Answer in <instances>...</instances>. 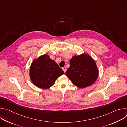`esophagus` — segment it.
I'll return each mask as SVG.
<instances>
[{
    "label": "esophagus",
    "mask_w": 127,
    "mask_h": 127,
    "mask_svg": "<svg viewBox=\"0 0 127 127\" xmlns=\"http://www.w3.org/2000/svg\"><path fill=\"white\" fill-rule=\"evenodd\" d=\"M62 69H63V70L64 71L65 73L66 71V67H64L62 68Z\"/></svg>",
    "instance_id": "esophagus-1"
}]
</instances>
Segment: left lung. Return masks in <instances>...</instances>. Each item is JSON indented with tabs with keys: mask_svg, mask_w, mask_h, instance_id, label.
<instances>
[{
	"mask_svg": "<svg viewBox=\"0 0 127 127\" xmlns=\"http://www.w3.org/2000/svg\"><path fill=\"white\" fill-rule=\"evenodd\" d=\"M99 71L95 60L87 53L73 56L66 75L72 83L80 88L93 84L98 78Z\"/></svg>",
	"mask_w": 127,
	"mask_h": 127,
	"instance_id": "obj_1",
	"label": "left lung"
}]
</instances>
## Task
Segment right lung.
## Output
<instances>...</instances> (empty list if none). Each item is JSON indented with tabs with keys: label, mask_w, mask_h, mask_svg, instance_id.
I'll return each mask as SVG.
<instances>
[{
	"label": "right lung",
	"mask_w": 127,
	"mask_h": 127,
	"mask_svg": "<svg viewBox=\"0 0 127 127\" xmlns=\"http://www.w3.org/2000/svg\"><path fill=\"white\" fill-rule=\"evenodd\" d=\"M64 73V72L48 54L34 59L30 68V77L32 83L44 89L52 86L58 77Z\"/></svg>",
	"instance_id": "1"
}]
</instances>
